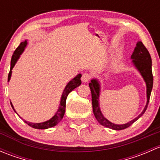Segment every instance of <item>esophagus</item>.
<instances>
[{
	"instance_id": "esophagus-1",
	"label": "esophagus",
	"mask_w": 160,
	"mask_h": 160,
	"mask_svg": "<svg viewBox=\"0 0 160 160\" xmlns=\"http://www.w3.org/2000/svg\"><path fill=\"white\" fill-rule=\"evenodd\" d=\"M90 79H91V74L88 73V72H84L82 75L81 80L83 82H88Z\"/></svg>"
}]
</instances>
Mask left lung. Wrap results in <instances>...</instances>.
<instances>
[{
	"label": "left lung",
	"mask_w": 160,
	"mask_h": 160,
	"mask_svg": "<svg viewBox=\"0 0 160 160\" xmlns=\"http://www.w3.org/2000/svg\"><path fill=\"white\" fill-rule=\"evenodd\" d=\"M132 59H133L134 65L135 66L137 69L141 72L142 76L144 78L145 81L146 83V88H147V103L145 107L144 110L139 114L137 118L133 119L132 121L128 122V123L125 124V125H115L109 122L108 120L105 118L101 114V111L99 108V92L100 87L99 83L96 80H92L91 83H89V87L91 91L92 96V106H93V114H94L95 118L99 122L101 125L107 127V128H111L114 130H122L125 128H128L131 125L134 123L135 121L138 120L142 115L145 113L146 108L148 107V104L149 102L150 94H151L152 88L153 85V76L152 72V59L150 54L146 49V46L143 45L142 42H138L136 44V47L135 48L133 53L132 55Z\"/></svg>",
	"instance_id": "8db88e82"
}]
</instances>
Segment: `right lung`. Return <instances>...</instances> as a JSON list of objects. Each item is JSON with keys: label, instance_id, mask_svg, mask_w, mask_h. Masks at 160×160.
I'll return each mask as SVG.
<instances>
[{"label": "right lung", "instance_id": "add662e5", "mask_svg": "<svg viewBox=\"0 0 160 160\" xmlns=\"http://www.w3.org/2000/svg\"><path fill=\"white\" fill-rule=\"evenodd\" d=\"M27 45V41L22 42L20 45H19L18 47L15 49V51L14 52V54H13L12 57H11V70L10 72L8 73V81H9L11 79V70L14 67V66L15 65L16 62H17L18 59L19 58L20 55L22 54V52L25 49V47ZM81 74H78L76 77H74L72 80H70L68 83V84L67 85V87L65 88V89L63 90V93H62V97H61V101H60V104H59V107L58 111H56V114L51 119L47 122H42V123H31V122H26L28 125L34 128H36V129H46V128H52V127L55 126V125H57L62 118H63L64 114H65V110H66V101H67V96H68L69 93L72 91V90L75 89L76 88L80 86L81 84ZM11 107L14 109L12 104L11 103Z\"/></svg>", "mask_w": 160, "mask_h": 160}]
</instances>
